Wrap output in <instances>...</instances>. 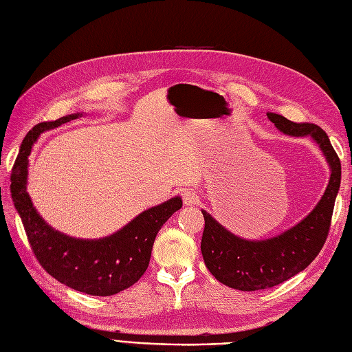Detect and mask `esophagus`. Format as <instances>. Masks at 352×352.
<instances>
[{
	"label": "esophagus",
	"instance_id": "obj_1",
	"mask_svg": "<svg viewBox=\"0 0 352 352\" xmlns=\"http://www.w3.org/2000/svg\"><path fill=\"white\" fill-rule=\"evenodd\" d=\"M182 199H184L185 206H194L198 202V197L194 190H185V192L182 194Z\"/></svg>",
	"mask_w": 352,
	"mask_h": 352
}]
</instances>
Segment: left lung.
Returning a JSON list of instances; mask_svg holds the SVG:
<instances>
[{"label": "left lung", "mask_w": 352, "mask_h": 352, "mask_svg": "<svg viewBox=\"0 0 352 352\" xmlns=\"http://www.w3.org/2000/svg\"><path fill=\"white\" fill-rule=\"evenodd\" d=\"M267 117L286 135H310L320 145L332 173L324 195L310 214L272 239H241L202 210L206 228L201 252L207 269L219 282L239 291H258L280 285L311 264L327 239L340 185V160L320 126L295 123L274 113H267Z\"/></svg>", "instance_id": "8db88e82"}]
</instances>
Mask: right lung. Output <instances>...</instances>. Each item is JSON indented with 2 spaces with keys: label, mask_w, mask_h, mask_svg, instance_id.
<instances>
[{
  "label": "right lung",
  "mask_w": 352,
  "mask_h": 352,
  "mask_svg": "<svg viewBox=\"0 0 352 352\" xmlns=\"http://www.w3.org/2000/svg\"><path fill=\"white\" fill-rule=\"evenodd\" d=\"M70 114L32 127L20 146L12 170V198L25 226L32 252L48 274L74 291L109 296L136 283L148 269L153 243L168 217L182 207L179 197L141 212L111 236L87 241L74 239L50 228L32 206L26 192L28 164L36 138L52 127L78 119Z\"/></svg>",
  "instance_id": "obj_1"
}]
</instances>
